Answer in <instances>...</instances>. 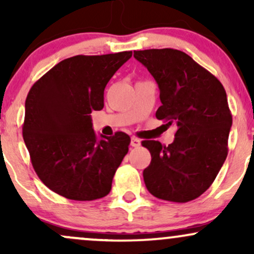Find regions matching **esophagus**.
<instances>
[{"label": "esophagus", "mask_w": 254, "mask_h": 254, "mask_svg": "<svg viewBox=\"0 0 254 254\" xmlns=\"http://www.w3.org/2000/svg\"><path fill=\"white\" fill-rule=\"evenodd\" d=\"M131 145H132V147H139V145H141V141H139L138 138H137V137H132V138H131Z\"/></svg>", "instance_id": "esophagus-1"}]
</instances>
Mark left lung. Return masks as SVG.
<instances>
[{"label":"left lung","mask_w":254,"mask_h":254,"mask_svg":"<svg viewBox=\"0 0 254 254\" xmlns=\"http://www.w3.org/2000/svg\"><path fill=\"white\" fill-rule=\"evenodd\" d=\"M155 78L161 106L156 118L177 127L173 143L143 141L150 165L143 171L148 191L160 199L186 203L204 193L228 154L232 113L222 83L174 49L133 51Z\"/></svg>","instance_id":"1"}]
</instances>
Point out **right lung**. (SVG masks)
I'll return each mask as SVG.
<instances>
[{
  "label": "right lung",
  "instance_id": "right-lung-1",
  "mask_svg": "<svg viewBox=\"0 0 254 254\" xmlns=\"http://www.w3.org/2000/svg\"><path fill=\"white\" fill-rule=\"evenodd\" d=\"M132 51L78 55L62 61L28 92L22 136L39 179L61 196L94 200L110 193L130 137L118 131L98 139L92 111L104 107L105 87Z\"/></svg>",
  "mask_w": 254,
  "mask_h": 254
}]
</instances>
